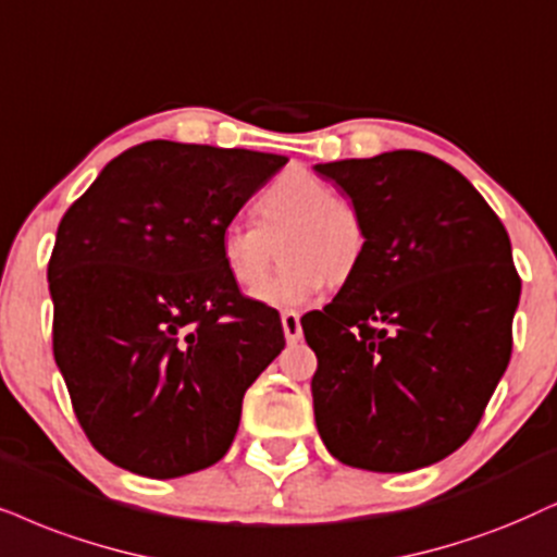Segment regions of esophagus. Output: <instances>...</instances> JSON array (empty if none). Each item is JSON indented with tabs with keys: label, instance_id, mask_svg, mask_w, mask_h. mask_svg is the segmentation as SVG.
Returning <instances> with one entry per match:
<instances>
[{
	"label": "esophagus",
	"instance_id": "1",
	"mask_svg": "<svg viewBox=\"0 0 557 557\" xmlns=\"http://www.w3.org/2000/svg\"><path fill=\"white\" fill-rule=\"evenodd\" d=\"M283 329H285L287 344H298L302 339L300 313L298 311H283Z\"/></svg>",
	"mask_w": 557,
	"mask_h": 557
}]
</instances>
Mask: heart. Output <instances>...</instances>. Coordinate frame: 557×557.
<instances>
[{
	"mask_svg": "<svg viewBox=\"0 0 557 557\" xmlns=\"http://www.w3.org/2000/svg\"><path fill=\"white\" fill-rule=\"evenodd\" d=\"M257 223L231 221L223 226L218 249L228 277L244 290L255 287L283 264L257 290L270 306H298L329 285L347 287L362 270L370 251L362 210L336 189L302 169L277 177L257 200Z\"/></svg>",
	"mask_w": 557,
	"mask_h": 557,
	"instance_id": "1",
	"label": "heart"
}]
</instances>
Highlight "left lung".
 Here are the masks:
<instances>
[{"instance_id":"left-lung-1","label":"left lung","mask_w":557,"mask_h":557,"mask_svg":"<svg viewBox=\"0 0 557 557\" xmlns=\"http://www.w3.org/2000/svg\"><path fill=\"white\" fill-rule=\"evenodd\" d=\"M362 210L370 251L300 319L315 351V426L344 466L408 473L483 419L511 357L522 280L504 223L457 169L421 151L319 164Z\"/></svg>"}]
</instances>
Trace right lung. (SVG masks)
I'll return each instance as SVG.
<instances>
[{
    "label": "right lung",
    "mask_w": 557,
    "mask_h": 557,
    "mask_svg": "<svg viewBox=\"0 0 557 557\" xmlns=\"http://www.w3.org/2000/svg\"><path fill=\"white\" fill-rule=\"evenodd\" d=\"M285 157L146 140L61 218L48 285L53 357L79 426L112 466L180 478L228 453L244 393L285 347L238 290L223 226Z\"/></svg>",
    "instance_id": "obj_1"
}]
</instances>
